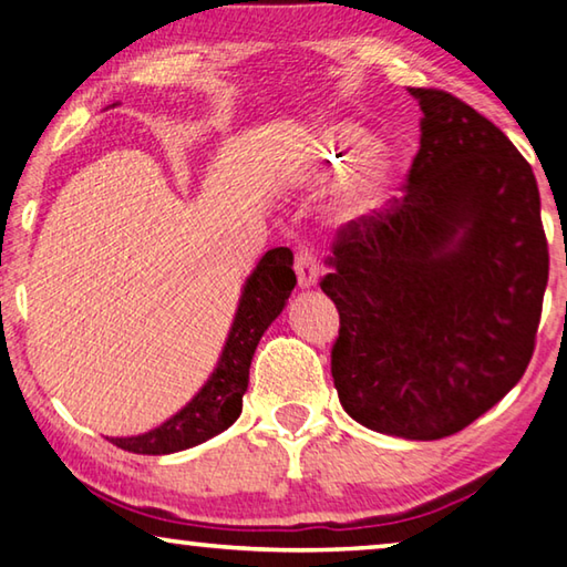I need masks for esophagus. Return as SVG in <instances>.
I'll return each mask as SVG.
<instances>
[{
	"label": "esophagus",
	"instance_id": "34e87169",
	"mask_svg": "<svg viewBox=\"0 0 567 567\" xmlns=\"http://www.w3.org/2000/svg\"><path fill=\"white\" fill-rule=\"evenodd\" d=\"M295 270L300 287H312L320 280V260L310 247H300L295 255Z\"/></svg>",
	"mask_w": 567,
	"mask_h": 567
}]
</instances>
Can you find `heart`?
Returning a JSON list of instances; mask_svg holds the SVG:
<instances>
[{
	"mask_svg": "<svg viewBox=\"0 0 567 567\" xmlns=\"http://www.w3.org/2000/svg\"><path fill=\"white\" fill-rule=\"evenodd\" d=\"M368 145H370V137L362 130L352 127V124H340V127H332L328 134H324L320 157L330 169H342L344 162L358 157ZM380 187H382V177L378 172H368V175L350 179L340 199L342 213L348 215L362 213L364 207L375 203V197L380 195Z\"/></svg>",
	"mask_w": 567,
	"mask_h": 567,
	"instance_id": "heart-1",
	"label": "heart"
}]
</instances>
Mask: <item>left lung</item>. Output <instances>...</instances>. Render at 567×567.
Listing matches in <instances>:
<instances>
[{
    "instance_id": "obj_1",
    "label": "left lung",
    "mask_w": 567,
    "mask_h": 567,
    "mask_svg": "<svg viewBox=\"0 0 567 567\" xmlns=\"http://www.w3.org/2000/svg\"><path fill=\"white\" fill-rule=\"evenodd\" d=\"M420 102L405 195L350 219L320 287L340 312L332 378L375 433L440 440L523 378L548 285L533 167L491 120L443 90Z\"/></svg>"
}]
</instances>
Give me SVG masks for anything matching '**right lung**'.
<instances>
[{
  "instance_id": "right-lung-1",
  "label": "right lung",
  "mask_w": 567,
  "mask_h": 567,
  "mask_svg": "<svg viewBox=\"0 0 567 567\" xmlns=\"http://www.w3.org/2000/svg\"><path fill=\"white\" fill-rule=\"evenodd\" d=\"M295 285L290 249L275 247L265 252L255 272L247 277L225 350L203 390L159 427L145 435L110 437V443L137 455H169L205 443L233 425L243 412V395L257 342L282 312Z\"/></svg>"
}]
</instances>
